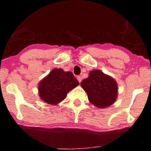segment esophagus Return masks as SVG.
<instances>
[{
  "label": "esophagus",
  "instance_id": "34e87169",
  "mask_svg": "<svg viewBox=\"0 0 151 151\" xmlns=\"http://www.w3.org/2000/svg\"><path fill=\"white\" fill-rule=\"evenodd\" d=\"M77 79H78V81H79V82L80 83V82H81V81H82V77L81 76H77Z\"/></svg>",
  "mask_w": 151,
  "mask_h": 151
}]
</instances>
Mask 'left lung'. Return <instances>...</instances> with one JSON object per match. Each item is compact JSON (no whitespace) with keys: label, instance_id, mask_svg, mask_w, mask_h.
<instances>
[{"label":"left lung","instance_id":"8db88e82","mask_svg":"<svg viewBox=\"0 0 151 151\" xmlns=\"http://www.w3.org/2000/svg\"><path fill=\"white\" fill-rule=\"evenodd\" d=\"M80 84L87 93L89 102L99 108L109 106L116 100V82L100 70L91 71L88 78L82 80Z\"/></svg>","mask_w":151,"mask_h":151}]
</instances>
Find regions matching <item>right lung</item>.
<instances>
[{
    "instance_id": "right-lung-1",
    "label": "right lung",
    "mask_w": 151,
    "mask_h": 151,
    "mask_svg": "<svg viewBox=\"0 0 151 151\" xmlns=\"http://www.w3.org/2000/svg\"><path fill=\"white\" fill-rule=\"evenodd\" d=\"M78 84L79 82L71 72L54 69L40 82L39 94L45 102L55 104L64 100L67 93Z\"/></svg>"
}]
</instances>
